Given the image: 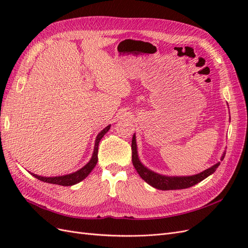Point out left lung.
<instances>
[{"label":"left lung","mask_w":248,"mask_h":248,"mask_svg":"<svg viewBox=\"0 0 248 248\" xmlns=\"http://www.w3.org/2000/svg\"><path fill=\"white\" fill-rule=\"evenodd\" d=\"M131 150H132L133 167L139 172L140 178L142 180H145L148 184L153 186L154 188L160 189V190H174V189L188 188V187H191L193 185L198 184L199 182L202 181V180L206 179L208 176L212 175L220 164V162L216 163L213 167L205 170L204 171L200 172L198 175L187 176V177H169V176H163V175L157 174V172H154L153 170L147 169L144 164L140 162V160L139 159L137 140L134 134L131 141ZM224 155H226V153L222 154L221 160H223Z\"/></svg>","instance_id":"obj_1"}]
</instances>
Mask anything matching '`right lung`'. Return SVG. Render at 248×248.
I'll list each match as a JSON object with an SVG mask.
<instances>
[{"instance_id": "1", "label": "right lung", "mask_w": 248, "mask_h": 248, "mask_svg": "<svg viewBox=\"0 0 248 248\" xmlns=\"http://www.w3.org/2000/svg\"><path fill=\"white\" fill-rule=\"evenodd\" d=\"M110 128V125L107 126L106 128L101 130L98 136H97L95 140V146H94V152L92 155V158L90 160L84 168H81L80 170L72 172V174L68 175H64V176H58V177H41L36 174H32L35 178H37L40 181L50 183V184H57V185H62V186H71L80 182L81 180H84L90 172L92 171V170L95 168L97 161H98V145L100 140L103 138L104 134H106Z\"/></svg>"}]
</instances>
